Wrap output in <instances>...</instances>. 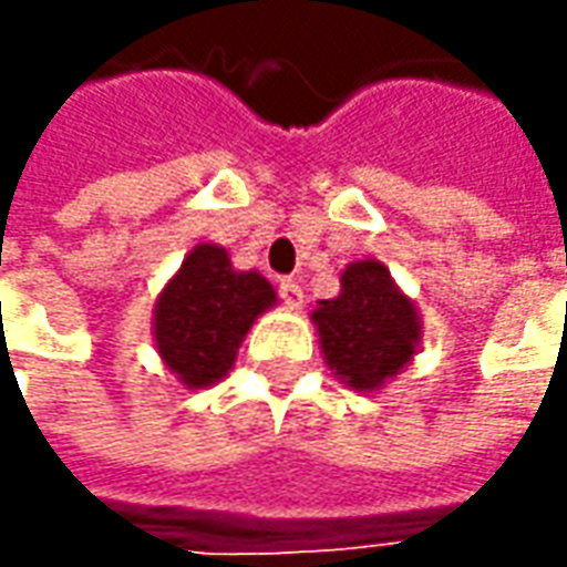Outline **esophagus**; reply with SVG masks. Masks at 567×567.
<instances>
[{"instance_id":"34e87169","label":"esophagus","mask_w":567,"mask_h":567,"mask_svg":"<svg viewBox=\"0 0 567 567\" xmlns=\"http://www.w3.org/2000/svg\"><path fill=\"white\" fill-rule=\"evenodd\" d=\"M277 290H280V299H284V306H287V308H302V299H306V296H302V287H299L296 280L284 277Z\"/></svg>"}]
</instances>
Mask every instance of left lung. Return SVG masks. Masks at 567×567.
<instances>
[{
	"label": "left lung",
	"instance_id": "8db88e82",
	"mask_svg": "<svg viewBox=\"0 0 567 567\" xmlns=\"http://www.w3.org/2000/svg\"><path fill=\"white\" fill-rule=\"evenodd\" d=\"M311 321L323 364L361 395H373L395 380L423 342L420 308L377 259L346 265L339 275V296L321 299Z\"/></svg>",
	"mask_w": 567,
	"mask_h": 567
}]
</instances>
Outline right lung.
I'll use <instances>...</instances> for the list:
<instances>
[{
  "label": "right lung",
  "instance_id": "1",
  "mask_svg": "<svg viewBox=\"0 0 567 567\" xmlns=\"http://www.w3.org/2000/svg\"><path fill=\"white\" fill-rule=\"evenodd\" d=\"M277 306L259 271L234 268L218 244H197L166 280L154 306V349L185 389H209L228 377L249 327Z\"/></svg>",
  "mask_w": 567,
  "mask_h": 567
}]
</instances>
